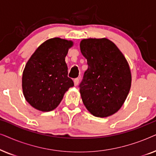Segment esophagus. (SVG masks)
<instances>
[{
  "mask_svg": "<svg viewBox=\"0 0 156 156\" xmlns=\"http://www.w3.org/2000/svg\"><path fill=\"white\" fill-rule=\"evenodd\" d=\"M79 82H80V80H79V78L74 79V86H75V87L77 86L78 84H79Z\"/></svg>",
  "mask_w": 156,
  "mask_h": 156,
  "instance_id": "1",
  "label": "esophagus"
}]
</instances>
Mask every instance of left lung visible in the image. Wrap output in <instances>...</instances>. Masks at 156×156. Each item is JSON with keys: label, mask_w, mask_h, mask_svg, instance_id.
Wrapping results in <instances>:
<instances>
[{"label": "left lung", "mask_w": 156, "mask_h": 156, "mask_svg": "<svg viewBox=\"0 0 156 156\" xmlns=\"http://www.w3.org/2000/svg\"><path fill=\"white\" fill-rule=\"evenodd\" d=\"M80 50L88 65L80 85L83 103L93 116H112L120 109L131 89L129 63L107 38L82 40Z\"/></svg>", "instance_id": "left-lung-1"}]
</instances>
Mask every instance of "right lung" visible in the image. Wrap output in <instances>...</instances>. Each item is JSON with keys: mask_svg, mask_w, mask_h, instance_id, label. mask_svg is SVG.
Wrapping results in <instances>:
<instances>
[{"mask_svg": "<svg viewBox=\"0 0 156 156\" xmlns=\"http://www.w3.org/2000/svg\"><path fill=\"white\" fill-rule=\"evenodd\" d=\"M72 40L51 38L37 48L25 65L22 88L26 101L36 109L50 112L56 108L64 94L74 86L67 76L65 57L73 46Z\"/></svg>", "mask_w": 156, "mask_h": 156, "instance_id": "right-lung-1", "label": "right lung"}]
</instances>
